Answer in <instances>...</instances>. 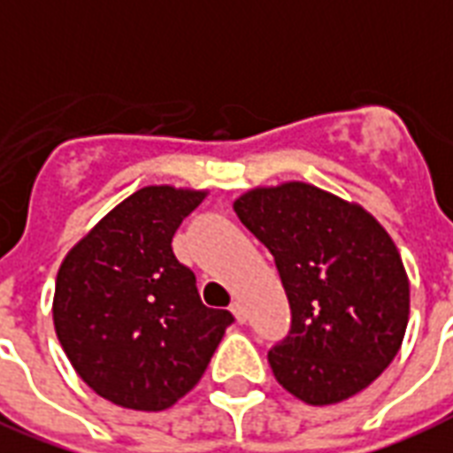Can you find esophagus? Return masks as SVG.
Wrapping results in <instances>:
<instances>
[{
  "label": "esophagus",
  "instance_id": "esophagus-1",
  "mask_svg": "<svg viewBox=\"0 0 453 453\" xmlns=\"http://www.w3.org/2000/svg\"><path fill=\"white\" fill-rule=\"evenodd\" d=\"M231 311H234V317L238 319V324H245V319H248V314H245V307H243V303H241V300H234V303H231Z\"/></svg>",
  "mask_w": 453,
  "mask_h": 453
}]
</instances>
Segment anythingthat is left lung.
<instances>
[{"mask_svg":"<svg viewBox=\"0 0 453 453\" xmlns=\"http://www.w3.org/2000/svg\"><path fill=\"white\" fill-rule=\"evenodd\" d=\"M234 210L274 255L288 296L290 328L266 354L276 380L314 406L369 388L409 324V279L388 231L303 181L248 191Z\"/></svg>","mask_w":453,"mask_h":453,"instance_id":"obj_1","label":"left lung"}]
</instances>
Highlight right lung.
Returning a JSON list of instances; mask_svg holds the SVG:
<instances>
[{
	"mask_svg": "<svg viewBox=\"0 0 453 453\" xmlns=\"http://www.w3.org/2000/svg\"><path fill=\"white\" fill-rule=\"evenodd\" d=\"M203 191L146 187L122 201L63 259L54 326L63 352L96 395L163 411L208 369L226 310L205 307L172 238Z\"/></svg>",
	"mask_w": 453,
	"mask_h": 453,
	"instance_id": "1",
	"label": "right lung"
}]
</instances>
